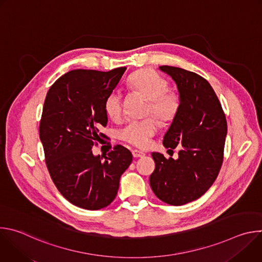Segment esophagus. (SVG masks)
I'll list each match as a JSON object with an SVG mask.
<instances>
[{
	"label": "esophagus",
	"instance_id": "obj_1",
	"mask_svg": "<svg viewBox=\"0 0 262 262\" xmlns=\"http://www.w3.org/2000/svg\"><path fill=\"white\" fill-rule=\"evenodd\" d=\"M132 154H133L134 158H142L145 156V154L143 151H140V150H138V149H134Z\"/></svg>",
	"mask_w": 262,
	"mask_h": 262
}]
</instances>
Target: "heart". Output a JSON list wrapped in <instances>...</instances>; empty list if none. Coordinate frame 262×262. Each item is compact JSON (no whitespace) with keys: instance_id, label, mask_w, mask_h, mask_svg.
Segmentation results:
<instances>
[{"instance_id":"b5f03b06","label":"heart","mask_w":262,"mask_h":262,"mask_svg":"<svg viewBox=\"0 0 262 262\" xmlns=\"http://www.w3.org/2000/svg\"><path fill=\"white\" fill-rule=\"evenodd\" d=\"M127 84L130 89L138 91L149 99L148 113L154 114L161 122L172 121L180 108V96L169 91V84L159 72L154 69H141L133 73ZM123 94L119 89H113L104 99V111L113 120H119L122 115ZM159 125L156 119L129 121L121 128L120 139L139 148H146L150 139L158 133Z\"/></svg>"}]
</instances>
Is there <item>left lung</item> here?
Instances as JSON below:
<instances>
[{
    "label": "left lung",
    "mask_w": 262,
    "mask_h": 262,
    "mask_svg": "<svg viewBox=\"0 0 262 262\" xmlns=\"http://www.w3.org/2000/svg\"><path fill=\"white\" fill-rule=\"evenodd\" d=\"M160 69L174 80L180 96L178 114L163 144L180 149L178 159L152 152L156 169L149 178L156 196L170 205H183L205 194L221 170L227 121L210 84L199 74L164 65Z\"/></svg>",
    "instance_id": "obj_1"
}]
</instances>
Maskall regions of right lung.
<instances>
[{"label": "right lung", "instance_id": "add662e5", "mask_svg": "<svg viewBox=\"0 0 262 262\" xmlns=\"http://www.w3.org/2000/svg\"><path fill=\"white\" fill-rule=\"evenodd\" d=\"M126 67L110 71L76 69L50 88L42 110L39 137L52 180L73 205L97 210L116 198L119 181L133 155L121 145L106 157H94L100 126H106V95L116 88Z\"/></svg>", "mask_w": 262, "mask_h": 262}]
</instances>
